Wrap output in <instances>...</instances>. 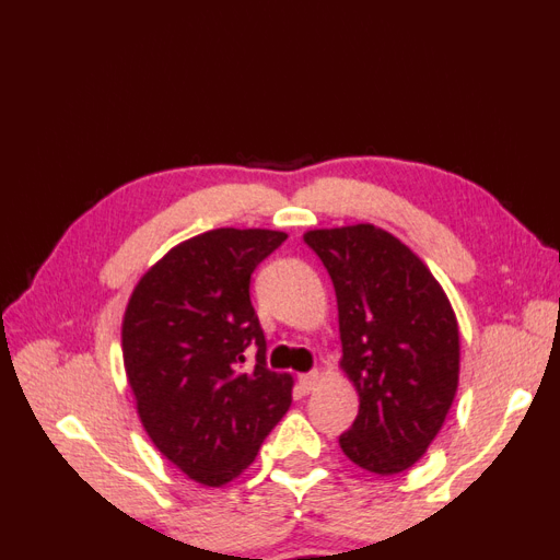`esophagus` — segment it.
Masks as SVG:
<instances>
[{"instance_id": "1", "label": "esophagus", "mask_w": 560, "mask_h": 560, "mask_svg": "<svg viewBox=\"0 0 560 560\" xmlns=\"http://www.w3.org/2000/svg\"><path fill=\"white\" fill-rule=\"evenodd\" d=\"M320 381H323L320 371H311V374H303V376L299 378L301 393H305V396H308V393H313V390L317 388V383H320Z\"/></svg>"}]
</instances>
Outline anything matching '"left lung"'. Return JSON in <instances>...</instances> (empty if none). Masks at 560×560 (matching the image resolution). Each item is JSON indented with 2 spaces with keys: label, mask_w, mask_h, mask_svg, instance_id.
I'll use <instances>...</instances> for the list:
<instances>
[{
  "label": "left lung",
  "mask_w": 560,
  "mask_h": 560,
  "mask_svg": "<svg viewBox=\"0 0 560 560\" xmlns=\"http://www.w3.org/2000/svg\"><path fill=\"white\" fill-rule=\"evenodd\" d=\"M330 273L342 359L359 393L345 456L378 476L418 464L458 388V323L442 283L396 235L371 223L308 230Z\"/></svg>",
  "instance_id": "1"
}]
</instances>
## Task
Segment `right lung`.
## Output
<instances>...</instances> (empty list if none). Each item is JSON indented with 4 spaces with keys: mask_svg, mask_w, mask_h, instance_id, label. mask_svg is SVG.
<instances>
[{
    "mask_svg": "<svg viewBox=\"0 0 560 560\" xmlns=\"http://www.w3.org/2000/svg\"><path fill=\"white\" fill-rule=\"evenodd\" d=\"M287 233L218 228L184 240L130 293L120 347L138 418L184 476L221 488L255 462L291 405L293 376L267 369L249 277ZM258 347L245 370L244 349Z\"/></svg>",
    "mask_w": 560,
    "mask_h": 560,
    "instance_id": "right-lung-1",
    "label": "right lung"
}]
</instances>
